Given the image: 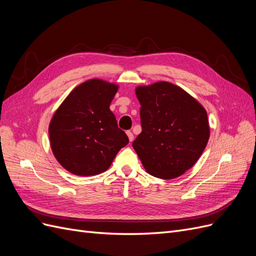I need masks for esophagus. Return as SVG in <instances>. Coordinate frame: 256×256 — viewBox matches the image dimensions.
I'll list each match as a JSON object with an SVG mask.
<instances>
[{
	"label": "esophagus",
	"mask_w": 256,
	"mask_h": 256,
	"mask_svg": "<svg viewBox=\"0 0 256 256\" xmlns=\"http://www.w3.org/2000/svg\"><path fill=\"white\" fill-rule=\"evenodd\" d=\"M126 134H127V136L129 138V141L132 142L134 141V134H132V132H131V131H127Z\"/></svg>",
	"instance_id": "1"
}]
</instances>
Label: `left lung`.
I'll return each mask as SVG.
<instances>
[{
  "label": "left lung",
  "instance_id": "8db88e82",
  "mask_svg": "<svg viewBox=\"0 0 256 256\" xmlns=\"http://www.w3.org/2000/svg\"><path fill=\"white\" fill-rule=\"evenodd\" d=\"M142 132L132 147L147 173L173 180L203 154L210 136L205 108L182 88L166 81L136 88Z\"/></svg>",
  "mask_w": 256,
  "mask_h": 256
}]
</instances>
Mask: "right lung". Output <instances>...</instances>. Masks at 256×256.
<instances>
[{
  "instance_id": "add662e5",
  "label": "right lung",
  "mask_w": 256,
  "mask_h": 256,
  "mask_svg": "<svg viewBox=\"0 0 256 256\" xmlns=\"http://www.w3.org/2000/svg\"><path fill=\"white\" fill-rule=\"evenodd\" d=\"M118 85L90 79L76 86L54 112L49 124L50 146L69 173L92 176L106 172L129 142L118 127L110 104Z\"/></svg>"
}]
</instances>
